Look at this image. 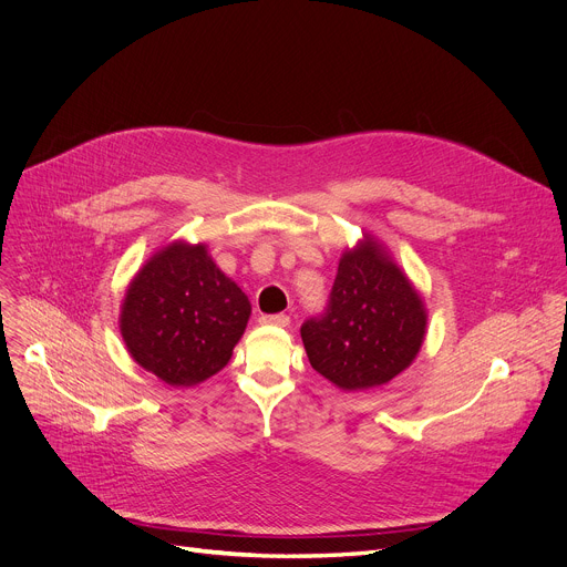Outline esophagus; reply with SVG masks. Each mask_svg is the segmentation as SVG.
Returning a JSON list of instances; mask_svg holds the SVG:
<instances>
[{"label": "esophagus", "mask_w": 567, "mask_h": 567, "mask_svg": "<svg viewBox=\"0 0 567 567\" xmlns=\"http://www.w3.org/2000/svg\"><path fill=\"white\" fill-rule=\"evenodd\" d=\"M260 321L267 323V326H278V328H287L289 326V317L287 315H265Z\"/></svg>", "instance_id": "obj_1"}]
</instances>
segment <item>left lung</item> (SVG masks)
Returning <instances> with one entry per match:
<instances>
[{"instance_id": "1", "label": "left lung", "mask_w": 567, "mask_h": 567, "mask_svg": "<svg viewBox=\"0 0 567 567\" xmlns=\"http://www.w3.org/2000/svg\"><path fill=\"white\" fill-rule=\"evenodd\" d=\"M421 296L375 241L343 252L326 310L300 326L310 364L343 391L386 384L425 337Z\"/></svg>"}]
</instances>
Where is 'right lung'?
<instances>
[{
	"label": "right lung",
	"instance_id": "right-lung-1",
	"mask_svg": "<svg viewBox=\"0 0 567 567\" xmlns=\"http://www.w3.org/2000/svg\"><path fill=\"white\" fill-rule=\"evenodd\" d=\"M250 302L203 244L176 241L131 282L120 328L135 362L172 386L219 373L246 330Z\"/></svg>",
	"mask_w": 567,
	"mask_h": 567
}]
</instances>
